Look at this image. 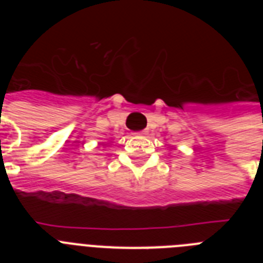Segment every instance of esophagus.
I'll return each instance as SVG.
<instances>
[{
	"label": "esophagus",
	"mask_w": 263,
	"mask_h": 263,
	"mask_svg": "<svg viewBox=\"0 0 263 263\" xmlns=\"http://www.w3.org/2000/svg\"><path fill=\"white\" fill-rule=\"evenodd\" d=\"M145 132H139V133H137V136H145Z\"/></svg>",
	"instance_id": "1"
}]
</instances>
